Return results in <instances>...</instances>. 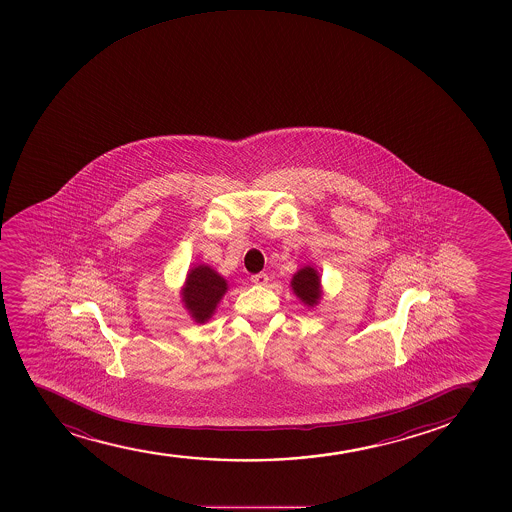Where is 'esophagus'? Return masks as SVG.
I'll return each mask as SVG.
<instances>
[{"label":"esophagus","mask_w":512,"mask_h":512,"mask_svg":"<svg viewBox=\"0 0 512 512\" xmlns=\"http://www.w3.org/2000/svg\"><path fill=\"white\" fill-rule=\"evenodd\" d=\"M252 282L253 284H257V286H265V284L269 282V276L264 274V272H260V274H255V276H252Z\"/></svg>","instance_id":"1"}]
</instances>
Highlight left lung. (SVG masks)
I'll use <instances>...</instances> for the list:
<instances>
[{
    "label": "left lung",
    "mask_w": 512,
    "mask_h": 512,
    "mask_svg": "<svg viewBox=\"0 0 512 512\" xmlns=\"http://www.w3.org/2000/svg\"><path fill=\"white\" fill-rule=\"evenodd\" d=\"M291 288L294 294L298 296L306 306L318 305V301L322 298V284H320V276L318 270L311 265H305L303 269H299L293 276Z\"/></svg>",
    "instance_id": "obj_1"
}]
</instances>
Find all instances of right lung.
Segmentation results:
<instances>
[{"label": "right lung", "instance_id": "add662e5", "mask_svg": "<svg viewBox=\"0 0 512 512\" xmlns=\"http://www.w3.org/2000/svg\"><path fill=\"white\" fill-rule=\"evenodd\" d=\"M228 291V282L209 265H196L189 270L182 301L197 323H206Z\"/></svg>", "mask_w": 512, "mask_h": 512}]
</instances>
